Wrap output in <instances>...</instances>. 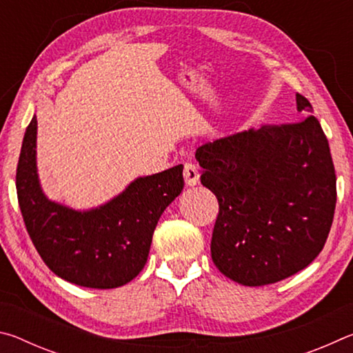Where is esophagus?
<instances>
[{
	"mask_svg": "<svg viewBox=\"0 0 353 353\" xmlns=\"http://www.w3.org/2000/svg\"><path fill=\"white\" fill-rule=\"evenodd\" d=\"M183 179L187 187H194L199 183V170L194 163H185L183 166Z\"/></svg>",
	"mask_w": 353,
	"mask_h": 353,
	"instance_id": "esophagus-1",
	"label": "esophagus"
}]
</instances>
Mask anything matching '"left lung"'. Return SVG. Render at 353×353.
<instances>
[{"label": "left lung", "instance_id": "1", "mask_svg": "<svg viewBox=\"0 0 353 353\" xmlns=\"http://www.w3.org/2000/svg\"><path fill=\"white\" fill-rule=\"evenodd\" d=\"M299 117L198 148L201 183L216 196L212 235L218 270L246 286L276 283L307 268L324 249L336 205L327 137L310 101Z\"/></svg>", "mask_w": 353, "mask_h": 353}]
</instances>
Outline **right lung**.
<instances>
[{"label": "right lung", "instance_id": "1", "mask_svg": "<svg viewBox=\"0 0 353 353\" xmlns=\"http://www.w3.org/2000/svg\"><path fill=\"white\" fill-rule=\"evenodd\" d=\"M37 118L23 139L17 166V196L26 230L41 260L67 282L110 290L145 268L160 216L183 190V166L139 177L107 202L76 212L46 199L35 166Z\"/></svg>", "mask_w": 353, "mask_h": 353}]
</instances>
